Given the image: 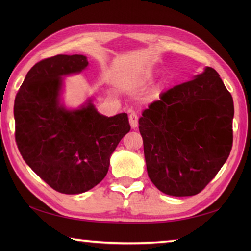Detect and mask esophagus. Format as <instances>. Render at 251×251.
Listing matches in <instances>:
<instances>
[{
  "label": "esophagus",
  "mask_w": 251,
  "mask_h": 251,
  "mask_svg": "<svg viewBox=\"0 0 251 251\" xmlns=\"http://www.w3.org/2000/svg\"><path fill=\"white\" fill-rule=\"evenodd\" d=\"M128 120H129V124L131 126V128H136L138 126V115L135 112H130V114L128 116Z\"/></svg>",
  "instance_id": "esophagus-1"
}]
</instances>
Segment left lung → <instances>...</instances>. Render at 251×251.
I'll return each instance as SVG.
<instances>
[{
    "mask_svg": "<svg viewBox=\"0 0 251 251\" xmlns=\"http://www.w3.org/2000/svg\"><path fill=\"white\" fill-rule=\"evenodd\" d=\"M233 116L232 96L210 67L161 94L139 119L153 184L172 196L204 190L230 155Z\"/></svg>",
    "mask_w": 251,
    "mask_h": 251,
    "instance_id": "1",
    "label": "left lung"
}]
</instances>
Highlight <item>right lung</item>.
<instances>
[{
  "label": "right lung",
  "instance_id": "right-lung-1",
  "mask_svg": "<svg viewBox=\"0 0 251 251\" xmlns=\"http://www.w3.org/2000/svg\"><path fill=\"white\" fill-rule=\"evenodd\" d=\"M83 55H57L30 69L15 98V139L21 156L50 188L84 193L102 180L110 156L130 130L128 116L98 113L92 100L77 110L60 103L62 76L87 67Z\"/></svg>",
  "mask_w": 251,
  "mask_h": 251
}]
</instances>
